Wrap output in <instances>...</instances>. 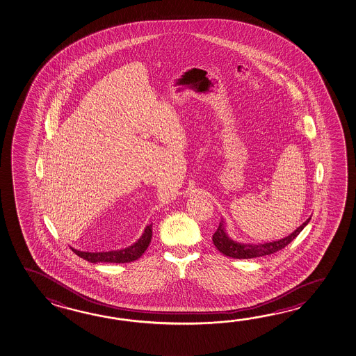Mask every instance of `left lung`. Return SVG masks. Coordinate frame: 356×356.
I'll list each match as a JSON object with an SVG mask.
<instances>
[{
  "label": "left lung",
  "mask_w": 356,
  "mask_h": 356,
  "mask_svg": "<svg viewBox=\"0 0 356 356\" xmlns=\"http://www.w3.org/2000/svg\"><path fill=\"white\" fill-rule=\"evenodd\" d=\"M310 218H307L304 224L300 225L299 227L291 232L289 236L276 240V241H271V243H245L232 240L226 234L224 220H221L218 230L212 236V241L220 252H222L224 255L229 256V257H234V259H252V257L271 255L276 251L284 249L286 245L291 243L293 238L302 231L306 225L309 224Z\"/></svg>",
  "instance_id": "left-lung-1"
}]
</instances>
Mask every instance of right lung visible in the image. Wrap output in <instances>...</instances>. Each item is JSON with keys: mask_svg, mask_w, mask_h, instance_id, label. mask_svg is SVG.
Here are the masks:
<instances>
[{"mask_svg": "<svg viewBox=\"0 0 356 356\" xmlns=\"http://www.w3.org/2000/svg\"><path fill=\"white\" fill-rule=\"evenodd\" d=\"M152 237V224L147 225L145 227L143 235L138 241L132 243L131 246L121 250H113V251H102V252H88V251H79L72 249L76 255L90 262H116V264H125L138 260L140 256H143L146 249L149 248Z\"/></svg>", "mask_w": 356, "mask_h": 356, "instance_id": "right-lung-1", "label": "right lung"}]
</instances>
